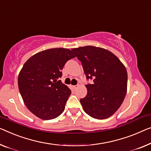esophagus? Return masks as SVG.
<instances>
[{"mask_svg": "<svg viewBox=\"0 0 151 151\" xmlns=\"http://www.w3.org/2000/svg\"><path fill=\"white\" fill-rule=\"evenodd\" d=\"M72 87H73V89H76L78 87V85H73V86H72Z\"/></svg>", "mask_w": 151, "mask_h": 151, "instance_id": "esophagus-1", "label": "esophagus"}]
</instances>
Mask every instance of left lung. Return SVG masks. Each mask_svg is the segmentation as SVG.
<instances>
[{
  "label": "left lung",
  "mask_w": 151,
  "mask_h": 151,
  "mask_svg": "<svg viewBox=\"0 0 151 151\" xmlns=\"http://www.w3.org/2000/svg\"><path fill=\"white\" fill-rule=\"evenodd\" d=\"M81 62L87 80V93L80 100L83 109L91 117L104 119L121 106L127 93V73L119 58L111 51L93 46L72 49Z\"/></svg>",
  "instance_id": "left-lung-1"
}]
</instances>
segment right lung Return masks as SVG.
Returning <instances> with one entry per match:
<instances>
[{
  "instance_id": "1",
  "label": "right lung",
  "mask_w": 151,
  "mask_h": 151,
  "mask_svg": "<svg viewBox=\"0 0 151 151\" xmlns=\"http://www.w3.org/2000/svg\"><path fill=\"white\" fill-rule=\"evenodd\" d=\"M75 56L70 50L54 48L32 55L24 64L18 76V87L29 111L43 120L60 116L71 94L61 81V70Z\"/></svg>"
}]
</instances>
